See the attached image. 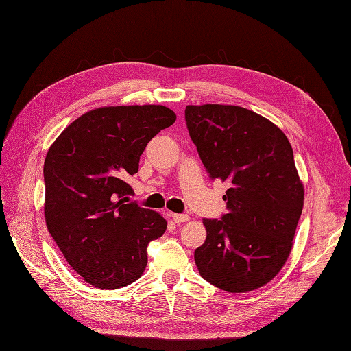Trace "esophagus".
<instances>
[{"instance_id": "esophagus-1", "label": "esophagus", "mask_w": 351, "mask_h": 351, "mask_svg": "<svg viewBox=\"0 0 351 351\" xmlns=\"http://www.w3.org/2000/svg\"><path fill=\"white\" fill-rule=\"evenodd\" d=\"M172 218H173V221H175L176 223L186 222L188 219H190V217H188V215H185V213H173Z\"/></svg>"}]
</instances>
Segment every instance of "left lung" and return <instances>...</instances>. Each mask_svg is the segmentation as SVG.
<instances>
[{
  "instance_id": "1",
  "label": "left lung",
  "mask_w": 351,
  "mask_h": 351,
  "mask_svg": "<svg viewBox=\"0 0 351 351\" xmlns=\"http://www.w3.org/2000/svg\"><path fill=\"white\" fill-rule=\"evenodd\" d=\"M190 138L210 179L227 182V213L204 218L194 259L219 289L249 292L280 271L302 212L304 188L285 133L246 108L188 105Z\"/></svg>"
}]
</instances>
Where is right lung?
Here are the masks:
<instances>
[{
	"label": "right lung",
	"instance_id": "right-lung-1",
	"mask_svg": "<svg viewBox=\"0 0 351 351\" xmlns=\"http://www.w3.org/2000/svg\"><path fill=\"white\" fill-rule=\"evenodd\" d=\"M176 120L161 105L88 111L59 134L44 161V215L68 264L90 285L119 289L142 276L148 245L165 234L160 213L130 202L148 142Z\"/></svg>",
	"mask_w": 351,
	"mask_h": 351
}]
</instances>
